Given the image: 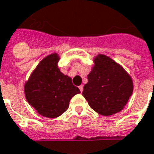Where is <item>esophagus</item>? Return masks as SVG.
Listing matches in <instances>:
<instances>
[{
    "mask_svg": "<svg viewBox=\"0 0 154 154\" xmlns=\"http://www.w3.org/2000/svg\"><path fill=\"white\" fill-rule=\"evenodd\" d=\"M79 90H80L81 92L83 91V85H81V86H79Z\"/></svg>",
    "mask_w": 154,
    "mask_h": 154,
    "instance_id": "esophagus-1",
    "label": "esophagus"
}]
</instances>
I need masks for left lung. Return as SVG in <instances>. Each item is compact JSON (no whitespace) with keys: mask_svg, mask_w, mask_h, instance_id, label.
<instances>
[{"mask_svg":"<svg viewBox=\"0 0 154 154\" xmlns=\"http://www.w3.org/2000/svg\"><path fill=\"white\" fill-rule=\"evenodd\" d=\"M94 63L82 95L99 114H115L123 109L133 92L131 77L120 64L104 54H98Z\"/></svg>","mask_w":154,"mask_h":154,"instance_id":"1","label":"left lung"}]
</instances>
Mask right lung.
<instances>
[{
	"mask_svg": "<svg viewBox=\"0 0 154 154\" xmlns=\"http://www.w3.org/2000/svg\"><path fill=\"white\" fill-rule=\"evenodd\" d=\"M60 57L51 54L44 58L24 85L27 101L43 117H60L68 109L69 102L80 90L72 78L60 72L57 63Z\"/></svg>",
	"mask_w": 154,
	"mask_h": 154,
	"instance_id": "1",
	"label": "right lung"
}]
</instances>
